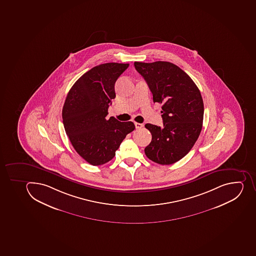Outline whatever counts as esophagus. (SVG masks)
Here are the masks:
<instances>
[{
  "label": "esophagus",
  "instance_id": "1",
  "mask_svg": "<svg viewBox=\"0 0 256 256\" xmlns=\"http://www.w3.org/2000/svg\"><path fill=\"white\" fill-rule=\"evenodd\" d=\"M134 126H136V129H140V128H142V127L144 126V124L138 122L134 123Z\"/></svg>",
  "mask_w": 256,
  "mask_h": 256
}]
</instances>
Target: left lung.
<instances>
[{"label":"left lung","mask_w":256,"mask_h":256,"mask_svg":"<svg viewBox=\"0 0 256 256\" xmlns=\"http://www.w3.org/2000/svg\"><path fill=\"white\" fill-rule=\"evenodd\" d=\"M152 93L154 102L162 104L163 126L145 124L152 141L144 152L154 162L176 163L194 147L202 129L204 104L191 78L172 62H134Z\"/></svg>","instance_id":"8db88e82"}]
</instances>
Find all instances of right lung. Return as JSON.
Wrapping results in <instances>:
<instances>
[{
	"instance_id": "obj_1",
	"label": "right lung",
	"mask_w": 256,
	"mask_h": 256,
	"mask_svg": "<svg viewBox=\"0 0 256 256\" xmlns=\"http://www.w3.org/2000/svg\"><path fill=\"white\" fill-rule=\"evenodd\" d=\"M129 64L107 62L94 67L74 83L62 108V123L72 145L92 166L111 160L126 136L136 129L108 110L116 97L115 83Z\"/></svg>"
}]
</instances>
